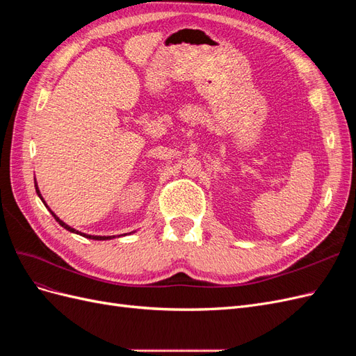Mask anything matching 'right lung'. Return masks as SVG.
I'll list each match as a JSON object with an SVG mask.
<instances>
[{
  "label": "right lung",
  "mask_w": 356,
  "mask_h": 356,
  "mask_svg": "<svg viewBox=\"0 0 356 356\" xmlns=\"http://www.w3.org/2000/svg\"><path fill=\"white\" fill-rule=\"evenodd\" d=\"M35 190H37V195L40 196V199L42 200V203H44L46 204V202H44V199H42L41 197V195H40V190H38V187H37V182H35ZM46 207H47V204H46ZM51 212V211H50ZM51 215H53V217H55V220L62 225V227L63 229H67L68 232H71V233H75V234H80V236H83V238H88V239H93V241H108V239H113L114 238V236H113V238H111V236H92V234H86V233H81V232H79V230H75V229H72V227H70V225L68 224H65V222H63L62 220H59L58 217H56V215H55V212H51ZM131 233H134V232H131Z\"/></svg>",
  "instance_id": "1"
}]
</instances>
